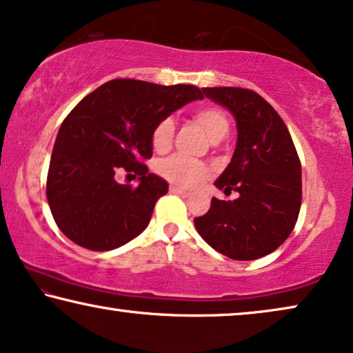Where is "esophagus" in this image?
Masks as SVG:
<instances>
[{"mask_svg":"<svg viewBox=\"0 0 353 353\" xmlns=\"http://www.w3.org/2000/svg\"><path fill=\"white\" fill-rule=\"evenodd\" d=\"M170 190L172 192V193H176V195H181V196H188V192L185 190V188H182V187H176V185H171V188Z\"/></svg>","mask_w":353,"mask_h":353,"instance_id":"34e87169","label":"esophagus"}]
</instances>
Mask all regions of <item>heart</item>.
Returning a JSON list of instances; mask_svg holds the SVG:
<instances>
[{"instance_id": "b5f03b06", "label": "heart", "mask_w": 353, "mask_h": 353, "mask_svg": "<svg viewBox=\"0 0 353 353\" xmlns=\"http://www.w3.org/2000/svg\"><path fill=\"white\" fill-rule=\"evenodd\" d=\"M195 120L200 125L208 137L212 142H221L222 139L227 137L230 131V125L225 113L216 107H200L195 112ZM172 136H174V120L172 118H163L153 129L152 143L153 148L158 152L170 148ZM160 172L165 176L168 181L179 183L183 187H196L201 183L208 176L206 166L201 163L188 160L185 157H171L160 165Z\"/></svg>"}]
</instances>
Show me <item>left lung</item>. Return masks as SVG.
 I'll use <instances>...</instances> for the list:
<instances>
[{"instance_id":"8db88e82","label":"left lung","mask_w":353,"mask_h":353,"mask_svg":"<svg viewBox=\"0 0 353 353\" xmlns=\"http://www.w3.org/2000/svg\"><path fill=\"white\" fill-rule=\"evenodd\" d=\"M203 94L235 118L236 145L214 185L233 201L212 198L195 227L211 248L235 261L274 252L296 225L302 200L301 161L275 108L243 88H203Z\"/></svg>"}]
</instances>
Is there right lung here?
<instances>
[{
  "mask_svg": "<svg viewBox=\"0 0 353 353\" xmlns=\"http://www.w3.org/2000/svg\"><path fill=\"white\" fill-rule=\"evenodd\" d=\"M203 94L192 84L112 79L73 108L54 142L46 195L63 235L92 251H110L145 230L168 192L165 179L142 160L153 153L152 134L163 118ZM139 176L136 188L116 172Z\"/></svg>",
  "mask_w": 353,
  "mask_h": 353,
  "instance_id": "right-lung-1",
  "label": "right lung"
}]
</instances>
